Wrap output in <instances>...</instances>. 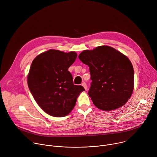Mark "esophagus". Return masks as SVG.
<instances>
[{"mask_svg": "<svg viewBox=\"0 0 157 157\" xmlns=\"http://www.w3.org/2000/svg\"><path fill=\"white\" fill-rule=\"evenodd\" d=\"M81 85L84 87V88L85 89V90H87V85H86V82H82V83L81 84Z\"/></svg>", "mask_w": 157, "mask_h": 157, "instance_id": "obj_1", "label": "esophagus"}]
</instances>
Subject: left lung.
<instances>
[{"instance_id":"obj_1","label":"left lung","mask_w":157,"mask_h":157,"mask_svg":"<svg viewBox=\"0 0 157 157\" xmlns=\"http://www.w3.org/2000/svg\"><path fill=\"white\" fill-rule=\"evenodd\" d=\"M78 57L89 67L92 82L88 94L98 108L113 110L127 102L133 90L134 72L126 56L104 45L84 50Z\"/></svg>"}]
</instances>
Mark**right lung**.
I'll return each instance as SVG.
<instances>
[{"instance_id":"obj_1","label":"right lung","mask_w":157,"mask_h":157,"mask_svg":"<svg viewBox=\"0 0 157 157\" xmlns=\"http://www.w3.org/2000/svg\"><path fill=\"white\" fill-rule=\"evenodd\" d=\"M77 53L49 50L32 61L28 75V86L38 105L48 114L61 117L74 108L82 86L75 85L68 70Z\"/></svg>"}]
</instances>
